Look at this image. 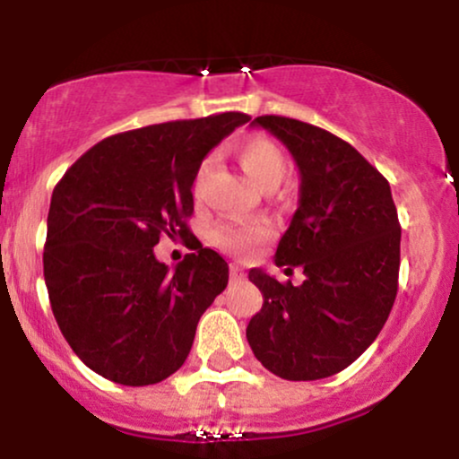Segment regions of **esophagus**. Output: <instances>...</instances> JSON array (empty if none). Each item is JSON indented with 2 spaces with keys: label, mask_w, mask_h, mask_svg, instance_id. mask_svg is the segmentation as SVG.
I'll return each instance as SVG.
<instances>
[{
  "label": "esophagus",
  "mask_w": 459,
  "mask_h": 459,
  "mask_svg": "<svg viewBox=\"0 0 459 459\" xmlns=\"http://www.w3.org/2000/svg\"><path fill=\"white\" fill-rule=\"evenodd\" d=\"M244 270H241L239 265H237V263H230V281L233 282H237V281H244Z\"/></svg>",
  "instance_id": "obj_1"
}]
</instances>
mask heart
Masks as SVG:
<instances>
[{
	"mask_svg": "<svg viewBox=\"0 0 459 459\" xmlns=\"http://www.w3.org/2000/svg\"><path fill=\"white\" fill-rule=\"evenodd\" d=\"M239 163L246 175L250 177V181L263 189V192L276 189L289 172L287 152L281 149V144H276L272 138H265V135H252V138H247L239 146ZM209 166H212V160H204L198 166L196 177H194V196L196 198L200 196V187H203ZM267 233H270V229H267L265 222H222L212 230V239L222 250L241 255V252H247L255 246H259Z\"/></svg>",
	"mask_w": 459,
	"mask_h": 459,
	"instance_id": "b5f03b06",
	"label": "heart"
}]
</instances>
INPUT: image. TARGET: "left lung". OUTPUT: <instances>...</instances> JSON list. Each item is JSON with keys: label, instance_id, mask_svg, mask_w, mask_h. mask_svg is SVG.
I'll return each mask as SVG.
<instances>
[{"label": "left lung", "instance_id": "1", "mask_svg": "<svg viewBox=\"0 0 459 459\" xmlns=\"http://www.w3.org/2000/svg\"><path fill=\"white\" fill-rule=\"evenodd\" d=\"M287 146L299 200L273 263L302 267L293 287L263 270L247 278L263 307L246 328L256 360L282 380L308 382L350 367L391 315L399 278V226L391 186L354 146L284 116L252 120Z\"/></svg>", "mask_w": 459, "mask_h": 459}]
</instances>
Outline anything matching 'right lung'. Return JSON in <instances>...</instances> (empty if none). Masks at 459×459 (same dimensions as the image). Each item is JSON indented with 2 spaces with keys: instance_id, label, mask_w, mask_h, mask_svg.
<instances>
[{
  "instance_id": "obj_1",
  "label": "right lung",
  "mask_w": 459,
  "mask_h": 459,
  "mask_svg": "<svg viewBox=\"0 0 459 459\" xmlns=\"http://www.w3.org/2000/svg\"><path fill=\"white\" fill-rule=\"evenodd\" d=\"M247 120L224 112L125 131L83 152L56 186L45 284L68 345L99 376L149 386L186 362L229 265L194 235L195 252L175 271L152 247L160 236L192 234L198 166Z\"/></svg>"
}]
</instances>
